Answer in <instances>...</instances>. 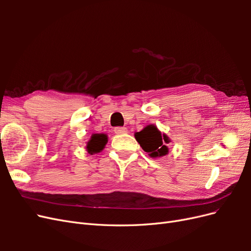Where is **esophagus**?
<instances>
[{"label": "esophagus", "mask_w": 251, "mask_h": 251, "mask_svg": "<svg viewBox=\"0 0 251 251\" xmlns=\"http://www.w3.org/2000/svg\"><path fill=\"white\" fill-rule=\"evenodd\" d=\"M126 132H127V130H126V127H125V126H117V127L114 128V133L117 134V135L126 134Z\"/></svg>", "instance_id": "34e87169"}]
</instances>
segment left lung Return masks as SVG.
I'll return each mask as SVG.
<instances>
[{"label":"left lung","mask_w":251,"mask_h":251,"mask_svg":"<svg viewBox=\"0 0 251 251\" xmlns=\"http://www.w3.org/2000/svg\"><path fill=\"white\" fill-rule=\"evenodd\" d=\"M134 136L150 157L160 158L169 154L168 144L171 139L168 135L159 131L155 125H148L140 132H136Z\"/></svg>","instance_id":"obj_1"}]
</instances>
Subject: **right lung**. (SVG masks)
I'll return each instance as SVG.
<instances>
[{"label":"right lung","instance_id":"1","mask_svg":"<svg viewBox=\"0 0 251 251\" xmlns=\"http://www.w3.org/2000/svg\"><path fill=\"white\" fill-rule=\"evenodd\" d=\"M108 142V135L107 134H92L90 140L87 142L86 150L90 155L100 153L104 149L105 144Z\"/></svg>","mask_w":251,"mask_h":251}]
</instances>
